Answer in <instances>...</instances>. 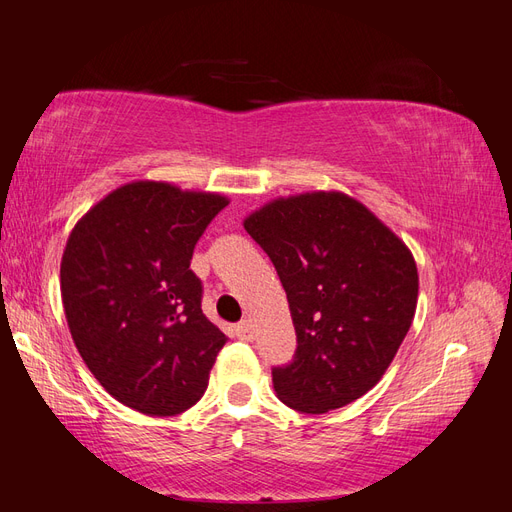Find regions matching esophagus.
<instances>
[{"label": "esophagus", "mask_w": 512, "mask_h": 512, "mask_svg": "<svg viewBox=\"0 0 512 512\" xmlns=\"http://www.w3.org/2000/svg\"><path fill=\"white\" fill-rule=\"evenodd\" d=\"M237 337H241V339H254V324H252V320H243L241 324H237Z\"/></svg>", "instance_id": "1"}]
</instances>
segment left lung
Returning <instances> with one entry per match:
<instances>
[{
  "instance_id": "8db88e82",
  "label": "left lung",
  "mask_w": 512,
  "mask_h": 512,
  "mask_svg": "<svg viewBox=\"0 0 512 512\" xmlns=\"http://www.w3.org/2000/svg\"><path fill=\"white\" fill-rule=\"evenodd\" d=\"M286 290L297 352L273 369L280 401L305 414L344 408L380 382L416 312L412 252L344 192L273 198L243 220Z\"/></svg>"
}]
</instances>
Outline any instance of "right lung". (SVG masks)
I'll use <instances>...</instances> for the list:
<instances>
[{"label": "right lung", "instance_id": "obj_1", "mask_svg": "<svg viewBox=\"0 0 512 512\" xmlns=\"http://www.w3.org/2000/svg\"><path fill=\"white\" fill-rule=\"evenodd\" d=\"M230 200L166 181H130L74 224L61 303L74 346L123 406L175 416L205 395L226 335L200 309L194 245Z\"/></svg>", "mask_w": 512, "mask_h": 512}]
</instances>
